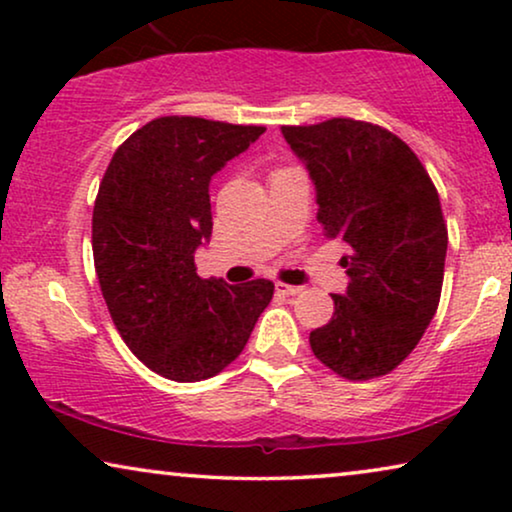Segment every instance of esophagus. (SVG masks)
I'll return each instance as SVG.
<instances>
[{
	"mask_svg": "<svg viewBox=\"0 0 512 512\" xmlns=\"http://www.w3.org/2000/svg\"><path fill=\"white\" fill-rule=\"evenodd\" d=\"M275 289H277V293H282V296H298V293L303 291V286H293V284L277 282Z\"/></svg>",
	"mask_w": 512,
	"mask_h": 512,
	"instance_id": "34e87169",
	"label": "esophagus"
}]
</instances>
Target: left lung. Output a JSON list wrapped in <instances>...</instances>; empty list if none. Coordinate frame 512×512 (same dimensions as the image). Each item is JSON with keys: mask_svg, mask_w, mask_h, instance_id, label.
Listing matches in <instances>:
<instances>
[{"mask_svg": "<svg viewBox=\"0 0 512 512\" xmlns=\"http://www.w3.org/2000/svg\"><path fill=\"white\" fill-rule=\"evenodd\" d=\"M317 186L328 240H338L349 286L310 333L317 359L345 380L394 370L422 340L443 289L447 226L436 186L415 151L382 125L328 118L282 125Z\"/></svg>", "mask_w": 512, "mask_h": 512, "instance_id": "1", "label": "left lung"}]
</instances>
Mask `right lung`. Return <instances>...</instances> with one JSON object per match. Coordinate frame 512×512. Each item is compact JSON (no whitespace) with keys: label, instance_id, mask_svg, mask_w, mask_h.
I'll return each instance as SVG.
<instances>
[{"label":"right lung","instance_id":"right-lung-1","mask_svg":"<svg viewBox=\"0 0 512 512\" xmlns=\"http://www.w3.org/2000/svg\"><path fill=\"white\" fill-rule=\"evenodd\" d=\"M265 132L198 116L153 118L118 146L93 209L104 303L132 354L174 382L221 373L247 345L275 284L200 279L212 235L209 181Z\"/></svg>","mask_w":512,"mask_h":512}]
</instances>
